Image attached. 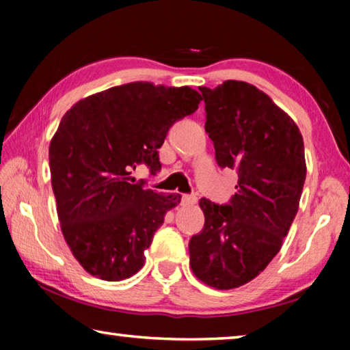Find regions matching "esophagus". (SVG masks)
<instances>
[{
  "label": "esophagus",
  "instance_id": "esophagus-1",
  "mask_svg": "<svg viewBox=\"0 0 350 350\" xmlns=\"http://www.w3.org/2000/svg\"><path fill=\"white\" fill-rule=\"evenodd\" d=\"M198 202V198L194 194H183L182 196V204L183 205H193Z\"/></svg>",
  "mask_w": 350,
  "mask_h": 350
}]
</instances>
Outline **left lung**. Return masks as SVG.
I'll return each instance as SVG.
<instances>
[{"instance_id": "left-lung-1", "label": "left lung", "mask_w": 350, "mask_h": 350, "mask_svg": "<svg viewBox=\"0 0 350 350\" xmlns=\"http://www.w3.org/2000/svg\"><path fill=\"white\" fill-rule=\"evenodd\" d=\"M199 91L216 162L239 179L227 205L200 199L205 224L189 239V265L206 286L230 290L254 280L281 250L306 180L304 142L288 114L250 83Z\"/></svg>"}]
</instances>
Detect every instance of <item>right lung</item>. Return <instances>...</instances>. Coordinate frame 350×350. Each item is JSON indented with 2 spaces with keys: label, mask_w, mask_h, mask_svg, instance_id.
<instances>
[{
  "label": "right lung",
  "mask_w": 350,
  "mask_h": 350,
  "mask_svg": "<svg viewBox=\"0 0 350 350\" xmlns=\"http://www.w3.org/2000/svg\"><path fill=\"white\" fill-rule=\"evenodd\" d=\"M200 100L188 86L134 81L63 116L49 145L52 189L64 241L90 275L122 281L144 267L154 233L182 196L146 189L131 171L139 163L161 170L157 150L170 128Z\"/></svg>",
  "instance_id": "1"
}]
</instances>
